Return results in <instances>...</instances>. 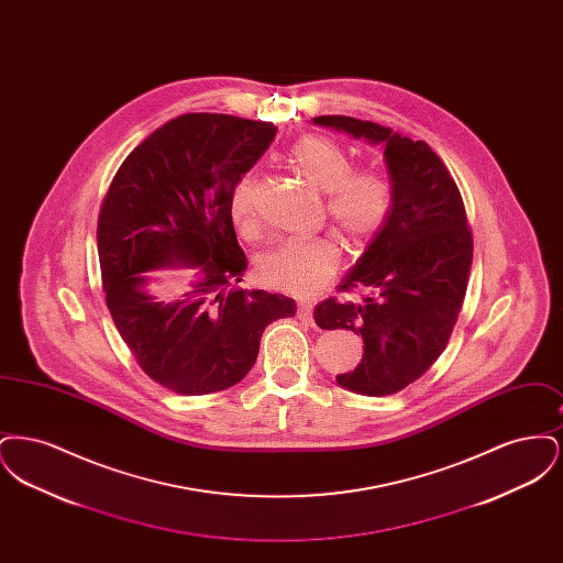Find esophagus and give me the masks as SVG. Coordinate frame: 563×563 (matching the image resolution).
<instances>
[{
	"label": "esophagus",
	"mask_w": 563,
	"mask_h": 563,
	"mask_svg": "<svg viewBox=\"0 0 563 563\" xmlns=\"http://www.w3.org/2000/svg\"><path fill=\"white\" fill-rule=\"evenodd\" d=\"M312 310H314V308H312L310 301H299V303H297V317H299V321H314V319H312Z\"/></svg>",
	"instance_id": "obj_1"
}]
</instances>
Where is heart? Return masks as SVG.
Here are the masks:
<instances>
[{"instance_id":"1","label":"heart","mask_w":563,"mask_h":563,"mask_svg":"<svg viewBox=\"0 0 563 563\" xmlns=\"http://www.w3.org/2000/svg\"><path fill=\"white\" fill-rule=\"evenodd\" d=\"M287 161L314 188L324 191L329 219L354 244H365L388 223L395 184L379 166H352L349 150L322 134H303L287 150ZM230 217L244 236L257 232L255 177L242 175L230 194ZM342 264L333 236L294 239L274 244L257 262V276L285 294L310 295L327 285Z\"/></svg>"}]
</instances>
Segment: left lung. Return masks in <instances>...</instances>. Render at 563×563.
I'll return each instance as SVG.
<instances>
[{
  "instance_id": "8db88e82",
  "label": "left lung",
  "mask_w": 563,
  "mask_h": 563,
  "mask_svg": "<svg viewBox=\"0 0 563 563\" xmlns=\"http://www.w3.org/2000/svg\"><path fill=\"white\" fill-rule=\"evenodd\" d=\"M314 122L384 145L395 207L342 283V291L361 299L329 297L317 306L314 321L363 338V358L338 375L340 386L369 397L395 395L429 372L454 331L473 262L464 202L427 141L350 115Z\"/></svg>"
}]
</instances>
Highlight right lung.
<instances>
[{"instance_id":"add662e5","label":"right lung","mask_w":563,"mask_h":563,"mask_svg":"<svg viewBox=\"0 0 563 563\" xmlns=\"http://www.w3.org/2000/svg\"><path fill=\"white\" fill-rule=\"evenodd\" d=\"M276 126L228 113H184L139 143L111 179L97 223L109 314L139 367L177 395L239 384L269 322L294 317L285 295L242 289L246 257L230 217L234 184ZM184 263L199 280L175 302L144 291L147 268Z\"/></svg>"}]
</instances>
